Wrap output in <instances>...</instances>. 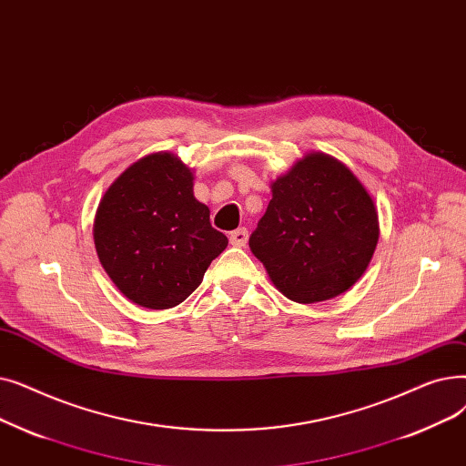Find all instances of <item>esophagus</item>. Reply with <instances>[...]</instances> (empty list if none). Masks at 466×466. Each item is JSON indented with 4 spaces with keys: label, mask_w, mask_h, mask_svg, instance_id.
Instances as JSON below:
<instances>
[{
    "label": "esophagus",
    "mask_w": 466,
    "mask_h": 466,
    "mask_svg": "<svg viewBox=\"0 0 466 466\" xmlns=\"http://www.w3.org/2000/svg\"><path fill=\"white\" fill-rule=\"evenodd\" d=\"M247 240H248V231L245 228H240L229 235V242L233 247H238V248L247 247Z\"/></svg>",
    "instance_id": "1"
}]
</instances>
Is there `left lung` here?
Instances as JSON below:
<instances>
[{"instance_id":"1","label":"left lung","mask_w":466,"mask_h":466,"mask_svg":"<svg viewBox=\"0 0 466 466\" xmlns=\"http://www.w3.org/2000/svg\"><path fill=\"white\" fill-rule=\"evenodd\" d=\"M271 193L248 245L273 286L296 303L347 292L380 240L378 208L364 184L336 157L311 151L271 182Z\"/></svg>"}]
</instances>
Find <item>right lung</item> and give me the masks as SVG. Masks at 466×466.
Masks as SVG:
<instances>
[{
	"mask_svg": "<svg viewBox=\"0 0 466 466\" xmlns=\"http://www.w3.org/2000/svg\"><path fill=\"white\" fill-rule=\"evenodd\" d=\"M93 237L117 290L147 309L180 305L228 247L193 195V170L168 151L149 153L117 176L96 208Z\"/></svg>",
	"mask_w": 466,
	"mask_h": 466,
	"instance_id": "obj_1",
	"label": "right lung"
}]
</instances>
